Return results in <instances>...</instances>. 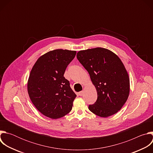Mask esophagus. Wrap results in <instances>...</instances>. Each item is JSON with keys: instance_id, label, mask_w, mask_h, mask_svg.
Wrapping results in <instances>:
<instances>
[{"instance_id": "obj_1", "label": "esophagus", "mask_w": 153, "mask_h": 153, "mask_svg": "<svg viewBox=\"0 0 153 153\" xmlns=\"http://www.w3.org/2000/svg\"><path fill=\"white\" fill-rule=\"evenodd\" d=\"M79 95L80 96H82L83 95V91H80V92L79 93Z\"/></svg>"}]
</instances>
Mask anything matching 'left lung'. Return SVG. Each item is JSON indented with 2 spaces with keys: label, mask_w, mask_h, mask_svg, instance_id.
I'll return each instance as SVG.
<instances>
[{
  "label": "left lung",
  "mask_w": 153,
  "mask_h": 153,
  "mask_svg": "<svg viewBox=\"0 0 153 153\" xmlns=\"http://www.w3.org/2000/svg\"><path fill=\"white\" fill-rule=\"evenodd\" d=\"M77 58L88 72L97 90V99L89 105V110L102 117L117 113L129 93V78L121 60L103 48L80 51Z\"/></svg>",
  "instance_id": "obj_1"
}]
</instances>
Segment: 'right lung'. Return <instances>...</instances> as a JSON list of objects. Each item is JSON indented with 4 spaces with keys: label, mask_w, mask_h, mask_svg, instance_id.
<instances>
[{
    "label": "right lung",
    "mask_w": 153,
    "mask_h": 153,
    "mask_svg": "<svg viewBox=\"0 0 153 153\" xmlns=\"http://www.w3.org/2000/svg\"><path fill=\"white\" fill-rule=\"evenodd\" d=\"M76 51L54 50L40 56L31 71L27 88L30 98L44 116L56 119L69 113L76 97L63 76Z\"/></svg>",
    "instance_id": "right-lung-1"
}]
</instances>
